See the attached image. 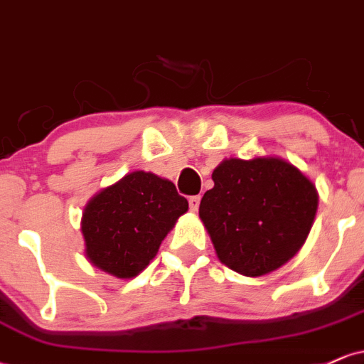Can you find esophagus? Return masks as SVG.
Here are the masks:
<instances>
[{"instance_id":"obj_1","label":"esophagus","mask_w":364,"mask_h":364,"mask_svg":"<svg viewBox=\"0 0 364 364\" xmlns=\"http://www.w3.org/2000/svg\"><path fill=\"white\" fill-rule=\"evenodd\" d=\"M199 201H201V198H199V196H191V198H189V208H191V212H198Z\"/></svg>"}]
</instances>
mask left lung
Returning a JSON list of instances; mask_svg holds the SVG:
<instances>
[{
	"label": "left lung",
	"instance_id": "1",
	"mask_svg": "<svg viewBox=\"0 0 364 364\" xmlns=\"http://www.w3.org/2000/svg\"><path fill=\"white\" fill-rule=\"evenodd\" d=\"M212 178L199 218L222 264L260 277L299 253L319 201L314 182L299 168L279 156L225 158Z\"/></svg>",
	"mask_w": 364,
	"mask_h": 364
}]
</instances>
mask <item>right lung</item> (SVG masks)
<instances>
[{
	"label": "right lung",
	"instance_id": "add662e5",
	"mask_svg": "<svg viewBox=\"0 0 364 364\" xmlns=\"http://www.w3.org/2000/svg\"><path fill=\"white\" fill-rule=\"evenodd\" d=\"M187 210L189 203L173 182L152 171H130L100 189L85 206V255L100 271L132 279L151 264Z\"/></svg>",
	"mask_w": 364,
	"mask_h": 364
}]
</instances>
